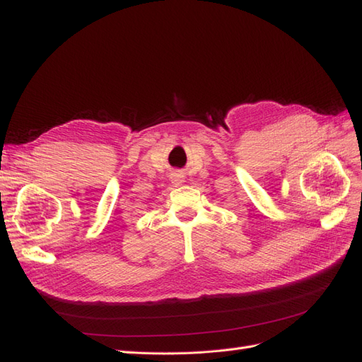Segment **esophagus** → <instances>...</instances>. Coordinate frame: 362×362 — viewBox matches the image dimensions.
Masks as SVG:
<instances>
[{
  "label": "esophagus",
  "instance_id": "1",
  "mask_svg": "<svg viewBox=\"0 0 362 362\" xmlns=\"http://www.w3.org/2000/svg\"><path fill=\"white\" fill-rule=\"evenodd\" d=\"M173 182H177V184L182 182V178H181L180 173H173Z\"/></svg>",
  "mask_w": 362,
  "mask_h": 362
}]
</instances>
